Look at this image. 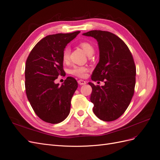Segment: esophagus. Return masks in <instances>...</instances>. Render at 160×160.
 Instances as JSON below:
<instances>
[{
    "label": "esophagus",
    "instance_id": "34e87169",
    "mask_svg": "<svg viewBox=\"0 0 160 160\" xmlns=\"http://www.w3.org/2000/svg\"><path fill=\"white\" fill-rule=\"evenodd\" d=\"M78 83H79V85H83L86 84L87 83H86V81H84V80L79 79V80H78Z\"/></svg>",
    "mask_w": 160,
    "mask_h": 160
}]
</instances>
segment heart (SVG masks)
<instances>
[{"mask_svg": "<svg viewBox=\"0 0 160 160\" xmlns=\"http://www.w3.org/2000/svg\"><path fill=\"white\" fill-rule=\"evenodd\" d=\"M79 46L87 53V55L91 56L93 54L95 49L93 45L88 41H82L79 43ZM70 51L68 47H66L62 51V59L64 63H67L69 60ZM88 71V68L85 66H77L75 65L70 69L69 72L74 76L83 78L86 76V72Z\"/></svg>", "mask_w": 160, "mask_h": 160, "instance_id": "1", "label": "heart"}]
</instances>
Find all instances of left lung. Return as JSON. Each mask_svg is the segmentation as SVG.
I'll return each mask as SVG.
<instances>
[{
    "instance_id": "8db88e82",
    "label": "left lung",
    "mask_w": 160,
    "mask_h": 160,
    "mask_svg": "<svg viewBox=\"0 0 160 160\" xmlns=\"http://www.w3.org/2000/svg\"><path fill=\"white\" fill-rule=\"evenodd\" d=\"M83 35L98 42L99 61L91 79L105 83L101 87L89 83L93 113L101 120L112 122L124 113L134 94L136 67L133 56L126 44L112 32L94 30Z\"/></svg>"
}]
</instances>
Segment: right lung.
Wrapping results in <instances>:
<instances>
[{"instance_id":"add662e5","label":"right lung","mask_w":160,"mask_h":160,"mask_svg":"<svg viewBox=\"0 0 160 160\" xmlns=\"http://www.w3.org/2000/svg\"><path fill=\"white\" fill-rule=\"evenodd\" d=\"M80 31L51 35L38 41L28 55L25 65V91L38 118L52 124L65 120L70 113L71 100L78 88L75 79L67 77L63 84L55 83L64 75L62 53Z\"/></svg>"}]
</instances>
